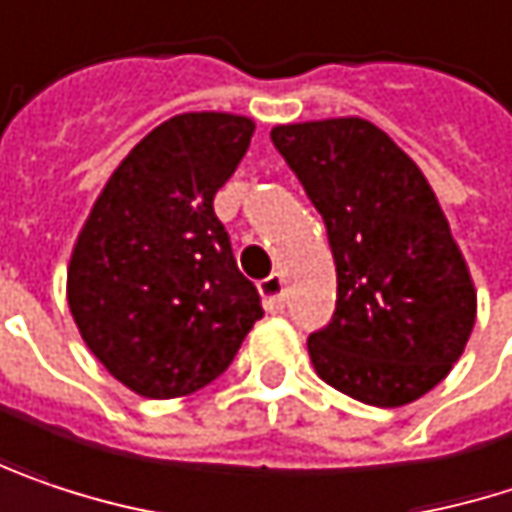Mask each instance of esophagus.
Instances as JSON below:
<instances>
[{"label": "esophagus", "mask_w": 512, "mask_h": 512, "mask_svg": "<svg viewBox=\"0 0 512 512\" xmlns=\"http://www.w3.org/2000/svg\"><path fill=\"white\" fill-rule=\"evenodd\" d=\"M260 296H263V304L269 313H281L284 310V278L281 275H269L260 281Z\"/></svg>", "instance_id": "1"}]
</instances>
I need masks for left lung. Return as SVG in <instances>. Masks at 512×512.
<instances>
[{
  "mask_svg": "<svg viewBox=\"0 0 512 512\" xmlns=\"http://www.w3.org/2000/svg\"><path fill=\"white\" fill-rule=\"evenodd\" d=\"M269 137L322 213L337 263L334 316L307 337L316 375L372 407L422 398L463 354L478 307L428 178L360 117Z\"/></svg>",
  "mask_w": 512,
  "mask_h": 512,
  "instance_id": "8db88e82",
  "label": "left lung"
}]
</instances>
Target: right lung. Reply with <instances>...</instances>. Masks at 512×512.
<instances>
[{
    "label": "right lung",
    "instance_id": "obj_1",
    "mask_svg": "<svg viewBox=\"0 0 512 512\" xmlns=\"http://www.w3.org/2000/svg\"><path fill=\"white\" fill-rule=\"evenodd\" d=\"M252 134L255 122L237 114L166 119L114 169L75 240L72 319L87 349L137 395L208 387L263 316L213 213Z\"/></svg>",
    "mask_w": 512,
    "mask_h": 512
}]
</instances>
